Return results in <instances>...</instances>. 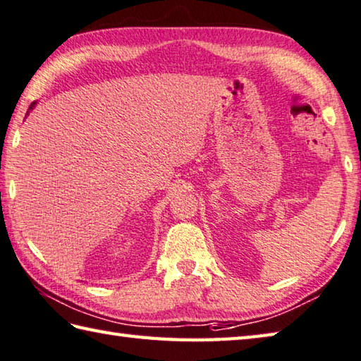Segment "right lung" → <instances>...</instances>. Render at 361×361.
Instances as JSON below:
<instances>
[{"mask_svg":"<svg viewBox=\"0 0 361 361\" xmlns=\"http://www.w3.org/2000/svg\"><path fill=\"white\" fill-rule=\"evenodd\" d=\"M36 104H37V102H32V104L30 105V111L32 110V108H34V106H36ZM30 111H28V113H30Z\"/></svg>","mask_w":361,"mask_h":361,"instance_id":"obj_1","label":"right lung"}]
</instances>
